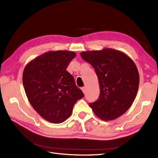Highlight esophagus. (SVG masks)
I'll return each mask as SVG.
<instances>
[{
	"instance_id": "1",
	"label": "esophagus",
	"mask_w": 158,
	"mask_h": 158,
	"mask_svg": "<svg viewBox=\"0 0 158 158\" xmlns=\"http://www.w3.org/2000/svg\"><path fill=\"white\" fill-rule=\"evenodd\" d=\"M81 90H82L83 93H85V87H82V88H81Z\"/></svg>"
}]
</instances>
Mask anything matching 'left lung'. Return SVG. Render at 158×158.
<instances>
[{"label":"left lung","mask_w":158,"mask_h":158,"mask_svg":"<svg viewBox=\"0 0 158 158\" xmlns=\"http://www.w3.org/2000/svg\"><path fill=\"white\" fill-rule=\"evenodd\" d=\"M81 56L94 68L100 85V96L90 107L103 120L118 118L131 106L137 95L139 75L135 63L113 49L85 51Z\"/></svg>","instance_id":"left-lung-1"}]
</instances>
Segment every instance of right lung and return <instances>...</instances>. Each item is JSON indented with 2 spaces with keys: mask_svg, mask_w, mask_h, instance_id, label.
I'll return each mask as SVG.
<instances>
[{
  "mask_svg": "<svg viewBox=\"0 0 158 158\" xmlns=\"http://www.w3.org/2000/svg\"><path fill=\"white\" fill-rule=\"evenodd\" d=\"M76 56L68 51H49L29 62L23 83L34 110L52 123L59 124L72 114L75 103L84 97L66 68Z\"/></svg>",
  "mask_w": 158,
  "mask_h": 158,
  "instance_id": "obj_1",
  "label": "right lung"
}]
</instances>
